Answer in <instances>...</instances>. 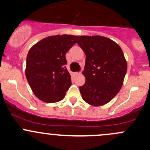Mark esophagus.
Segmentation results:
<instances>
[{
  "mask_svg": "<svg viewBox=\"0 0 150 150\" xmlns=\"http://www.w3.org/2000/svg\"><path fill=\"white\" fill-rule=\"evenodd\" d=\"M81 74V72H75V75H80Z\"/></svg>",
  "mask_w": 150,
  "mask_h": 150,
  "instance_id": "1",
  "label": "esophagus"
}]
</instances>
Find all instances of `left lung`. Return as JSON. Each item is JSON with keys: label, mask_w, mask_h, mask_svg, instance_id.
I'll use <instances>...</instances> for the list:
<instances>
[{"label": "left lung", "mask_w": 150, "mask_h": 150, "mask_svg": "<svg viewBox=\"0 0 150 150\" xmlns=\"http://www.w3.org/2000/svg\"><path fill=\"white\" fill-rule=\"evenodd\" d=\"M78 44L86 54L80 86L83 99L92 106L104 105L117 94L127 72V62L121 48L111 39L99 35L80 36Z\"/></svg>", "instance_id": "left-lung-1"}]
</instances>
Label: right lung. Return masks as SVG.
Returning <instances> with one entry per match:
<instances>
[{"label":"right lung","instance_id":"obj_1","mask_svg":"<svg viewBox=\"0 0 150 150\" xmlns=\"http://www.w3.org/2000/svg\"><path fill=\"white\" fill-rule=\"evenodd\" d=\"M78 38L72 35L49 36L30 49L25 75L33 93L40 100L54 103L64 99L72 84L65 67V55Z\"/></svg>","mask_w":150,"mask_h":150}]
</instances>
